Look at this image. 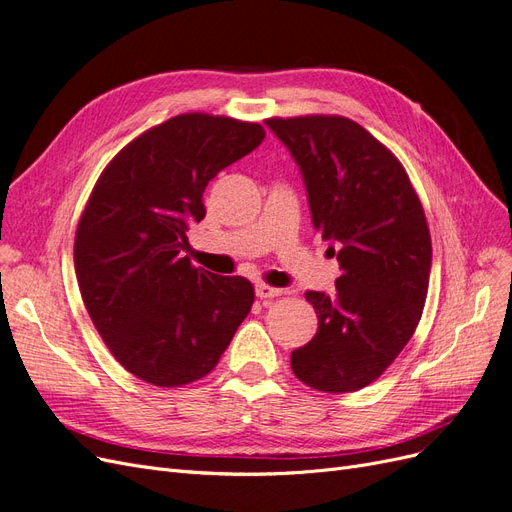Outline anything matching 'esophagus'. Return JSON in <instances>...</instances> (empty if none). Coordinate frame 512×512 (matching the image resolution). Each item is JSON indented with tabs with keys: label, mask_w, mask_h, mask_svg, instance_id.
I'll list each match as a JSON object with an SVG mask.
<instances>
[{
	"label": "esophagus",
	"mask_w": 512,
	"mask_h": 512,
	"mask_svg": "<svg viewBox=\"0 0 512 512\" xmlns=\"http://www.w3.org/2000/svg\"><path fill=\"white\" fill-rule=\"evenodd\" d=\"M286 290H282V288H273V286H269V284H258L256 286V297H260V299H273V297H282Z\"/></svg>",
	"instance_id": "34e87169"
}]
</instances>
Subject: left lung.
Here are the masks:
<instances>
[{
    "label": "left lung",
    "instance_id": "obj_1",
    "mask_svg": "<svg viewBox=\"0 0 512 512\" xmlns=\"http://www.w3.org/2000/svg\"><path fill=\"white\" fill-rule=\"evenodd\" d=\"M265 123L299 164L312 224L342 269L333 297L305 292L318 331L290 354V367L316 391H359L384 374L421 320L431 271L423 205L401 162L356 121Z\"/></svg>",
    "mask_w": 512,
    "mask_h": 512
}]
</instances>
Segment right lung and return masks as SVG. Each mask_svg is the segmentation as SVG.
<instances>
[{
	"mask_svg": "<svg viewBox=\"0 0 512 512\" xmlns=\"http://www.w3.org/2000/svg\"><path fill=\"white\" fill-rule=\"evenodd\" d=\"M258 123L185 113L143 132L102 170L74 239L91 322L115 359L153 386H183L218 365L250 314L254 286L194 267L190 224L222 168L254 151Z\"/></svg>",
	"mask_w": 512,
	"mask_h": 512,
	"instance_id": "1",
	"label": "right lung"
}]
</instances>
